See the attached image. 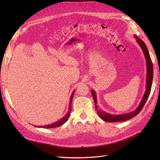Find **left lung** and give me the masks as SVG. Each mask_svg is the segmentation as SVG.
<instances>
[{"mask_svg": "<svg viewBox=\"0 0 160 160\" xmlns=\"http://www.w3.org/2000/svg\"><path fill=\"white\" fill-rule=\"evenodd\" d=\"M135 36V38L137 40L138 43L139 45L141 47L142 52L144 53L145 59H146V63H147V83H146V91L145 92V94L142 97V98L141 100V101L137 108L136 110L135 111H133L130 113H128L126 114H122V115H112V114H109L102 110L98 108V106L97 105V99L96 97V94L95 92L92 90L91 91V94L92 96L93 97L95 104V108H96V111L99 115V117L101 118L102 120L106 122H121V121H127L128 119H132V117H134L136 116L142 110V108H143L145 104L146 103L147 100L148 99V97L150 95V90H151V87H152V80H153V65L152 60H151V58L148 52V48L145 45V43L142 41L141 39H139L137 36Z\"/></svg>", "mask_w": 160, "mask_h": 160, "instance_id": "left-lung-1", "label": "left lung"}]
</instances>
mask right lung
<instances>
[{"instance_id":"right-lung-1","label":"right lung","mask_w":160,"mask_h":160,"mask_svg":"<svg viewBox=\"0 0 160 160\" xmlns=\"http://www.w3.org/2000/svg\"><path fill=\"white\" fill-rule=\"evenodd\" d=\"M73 94H74V91L72 92V93L71 95V98H70V102H69V111L67 113V114L63 117V118L60 120H59L58 121L49 124V125H45V126H41V127H38V128H56V127H59L62 126V124H63L67 120H68L70 113L71 112V104H72V97H73Z\"/></svg>"}]
</instances>
